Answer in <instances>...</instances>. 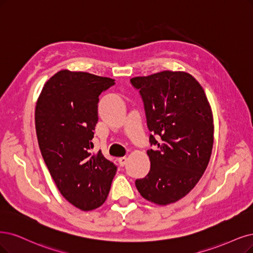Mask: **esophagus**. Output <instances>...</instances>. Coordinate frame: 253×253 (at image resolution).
<instances>
[{
	"mask_svg": "<svg viewBox=\"0 0 253 253\" xmlns=\"http://www.w3.org/2000/svg\"><path fill=\"white\" fill-rule=\"evenodd\" d=\"M119 164L123 167V166H125L126 165V162H127V157H125V156H123V157H120L119 158Z\"/></svg>",
	"mask_w": 253,
	"mask_h": 253,
	"instance_id": "1",
	"label": "esophagus"
}]
</instances>
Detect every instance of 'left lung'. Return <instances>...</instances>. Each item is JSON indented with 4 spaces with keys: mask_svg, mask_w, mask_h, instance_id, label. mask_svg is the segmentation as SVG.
<instances>
[{
    "mask_svg": "<svg viewBox=\"0 0 253 253\" xmlns=\"http://www.w3.org/2000/svg\"><path fill=\"white\" fill-rule=\"evenodd\" d=\"M141 93L158 147L147 151L150 172L135 181L146 200L168 205L180 200L198 183L211 160L213 118L203 87L191 74L163 71L130 79ZM154 135H160L157 142Z\"/></svg>",
    "mask_w": 253,
    "mask_h": 253,
    "instance_id": "left-lung-1",
    "label": "left lung"
}]
</instances>
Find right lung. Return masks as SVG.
<instances>
[{
	"instance_id": "add662e5",
	"label": "right lung",
	"mask_w": 253,
	"mask_h": 253,
	"mask_svg": "<svg viewBox=\"0 0 253 253\" xmlns=\"http://www.w3.org/2000/svg\"><path fill=\"white\" fill-rule=\"evenodd\" d=\"M115 80L62 70L44 83L35 107V129L43 161L60 194L87 211L105 202L117 167L91 153L98 102Z\"/></svg>"
}]
</instances>
